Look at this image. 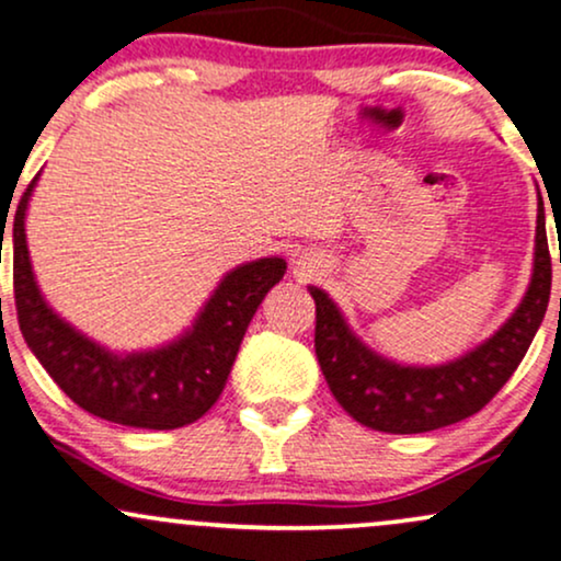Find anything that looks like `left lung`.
<instances>
[{
	"label": "left lung",
	"instance_id": "obj_1",
	"mask_svg": "<svg viewBox=\"0 0 561 561\" xmlns=\"http://www.w3.org/2000/svg\"><path fill=\"white\" fill-rule=\"evenodd\" d=\"M308 289L310 298L316 300V342H319L323 374L347 413L374 428H438L483 408L510 379L536 329L541 327L551 295V255L546 242L543 206L538 201L536 263H533L528 293L512 313L504 332H499L494 342L457 366L408 370L383 363L347 334L340 308L323 289Z\"/></svg>",
	"mask_w": 561,
	"mask_h": 561
}]
</instances>
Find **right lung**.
Segmentation results:
<instances>
[{
	"mask_svg": "<svg viewBox=\"0 0 561 561\" xmlns=\"http://www.w3.org/2000/svg\"><path fill=\"white\" fill-rule=\"evenodd\" d=\"M33 185L36 180L25 187L12 225V285L18 321L28 329L46 370L91 413L130 426L174 428L204 415L225 389L261 300L285 276V259H259L229 272L201 310L193 334L178 347L138 360H112L72 332L38 293L25 245V208ZM2 240L4 229L0 261Z\"/></svg>",
	"mask_w": 561,
	"mask_h": 561,
	"instance_id": "1",
	"label": "right lung"
}]
</instances>
